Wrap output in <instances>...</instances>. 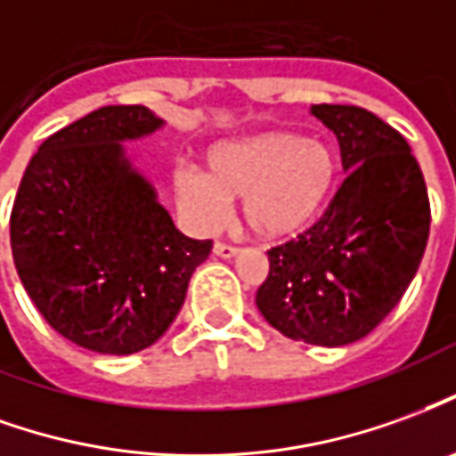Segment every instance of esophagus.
<instances>
[{"label":"esophagus","mask_w":456,"mask_h":456,"mask_svg":"<svg viewBox=\"0 0 456 456\" xmlns=\"http://www.w3.org/2000/svg\"><path fill=\"white\" fill-rule=\"evenodd\" d=\"M215 254H217V256H222V259H234V256H237L239 254V249L237 247H232V244H224V241H217V244H215Z\"/></svg>","instance_id":"1"}]
</instances>
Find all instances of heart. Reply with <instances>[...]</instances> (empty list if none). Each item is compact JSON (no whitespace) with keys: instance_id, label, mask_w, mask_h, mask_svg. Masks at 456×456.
<instances>
[{"instance_id":"heart-1","label":"heart","mask_w":456,"mask_h":456,"mask_svg":"<svg viewBox=\"0 0 456 456\" xmlns=\"http://www.w3.org/2000/svg\"><path fill=\"white\" fill-rule=\"evenodd\" d=\"M195 165L173 170V195L195 232H212L241 197V217L264 241H283L311 227L338 184V155L326 140L269 130L224 140Z\"/></svg>"}]
</instances>
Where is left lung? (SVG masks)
<instances>
[{"label":"left lung","instance_id":"8db88e82","mask_svg":"<svg viewBox=\"0 0 456 456\" xmlns=\"http://www.w3.org/2000/svg\"><path fill=\"white\" fill-rule=\"evenodd\" d=\"M336 133L348 177L311 229L269 251L261 316L286 338H365L415 279L429 237L425 177L407 140L358 106H311Z\"/></svg>","mask_w":456,"mask_h":456}]
</instances>
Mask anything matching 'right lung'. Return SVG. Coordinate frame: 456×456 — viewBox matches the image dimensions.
Segmentation results:
<instances>
[{"label": "right lung", "instance_id": "obj_1", "mask_svg": "<svg viewBox=\"0 0 456 456\" xmlns=\"http://www.w3.org/2000/svg\"><path fill=\"white\" fill-rule=\"evenodd\" d=\"M145 106H106L41 142L9 234L28 298L53 330L103 355L148 348L180 314L212 241L184 237L123 142L160 130Z\"/></svg>", "mask_w": 456, "mask_h": 456}]
</instances>
